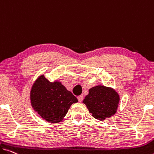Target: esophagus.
<instances>
[{
    "mask_svg": "<svg viewBox=\"0 0 154 154\" xmlns=\"http://www.w3.org/2000/svg\"><path fill=\"white\" fill-rule=\"evenodd\" d=\"M78 100H79L80 103V102H82V100H83V96H82V95L79 96H78Z\"/></svg>",
    "mask_w": 154,
    "mask_h": 154,
    "instance_id": "34e87169",
    "label": "esophagus"
}]
</instances>
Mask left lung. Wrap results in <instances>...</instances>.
I'll list each match as a JSON object with an SVG mask.
<instances>
[{
    "instance_id": "obj_1",
    "label": "left lung",
    "mask_w": 154,
    "mask_h": 154,
    "mask_svg": "<svg viewBox=\"0 0 154 154\" xmlns=\"http://www.w3.org/2000/svg\"><path fill=\"white\" fill-rule=\"evenodd\" d=\"M119 101L120 96L114 89L97 85L89 89L82 103L94 118L105 120L116 113Z\"/></svg>"
}]
</instances>
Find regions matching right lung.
Here are the masks:
<instances>
[{"label": "right lung", "instance_id": "1", "mask_svg": "<svg viewBox=\"0 0 154 154\" xmlns=\"http://www.w3.org/2000/svg\"><path fill=\"white\" fill-rule=\"evenodd\" d=\"M32 107L40 116L47 122L58 123L72 104L78 99L60 82H50L41 75L35 80L30 91Z\"/></svg>", "mask_w": 154, "mask_h": 154}]
</instances>
